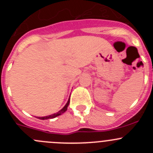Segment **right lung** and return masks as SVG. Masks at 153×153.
I'll return each mask as SVG.
<instances>
[{"label": "right lung", "instance_id": "1", "mask_svg": "<svg viewBox=\"0 0 153 153\" xmlns=\"http://www.w3.org/2000/svg\"><path fill=\"white\" fill-rule=\"evenodd\" d=\"M69 98H70V97H69ZM69 100H68L67 103L66 104V105L63 107V109H61V110L58 111V112H56V113L52 114V115H47V116L37 117V118H39V119H41V120H47V119H51V118H54L57 116H59V115H61V114H63L64 112H65L66 111H67L68 106H69V101H70V99H69Z\"/></svg>", "mask_w": 153, "mask_h": 153}]
</instances>
